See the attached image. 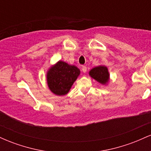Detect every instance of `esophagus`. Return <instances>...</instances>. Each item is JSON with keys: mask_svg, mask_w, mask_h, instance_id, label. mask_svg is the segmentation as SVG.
Instances as JSON below:
<instances>
[{"mask_svg": "<svg viewBox=\"0 0 151 151\" xmlns=\"http://www.w3.org/2000/svg\"><path fill=\"white\" fill-rule=\"evenodd\" d=\"M81 70H82V72H84V73H85V72H86V70H87V69H86V66H82V68H81Z\"/></svg>", "mask_w": 151, "mask_h": 151, "instance_id": "34e87169", "label": "esophagus"}]
</instances>
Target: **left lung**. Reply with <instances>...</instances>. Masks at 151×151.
<instances>
[{"instance_id": "left-lung-1", "label": "left lung", "mask_w": 151, "mask_h": 151, "mask_svg": "<svg viewBox=\"0 0 151 151\" xmlns=\"http://www.w3.org/2000/svg\"><path fill=\"white\" fill-rule=\"evenodd\" d=\"M89 75L102 84H106L109 80L108 69L105 66H99L91 69L89 72Z\"/></svg>"}]
</instances>
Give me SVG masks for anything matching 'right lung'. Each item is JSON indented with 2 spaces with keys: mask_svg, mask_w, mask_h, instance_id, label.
Wrapping results in <instances>:
<instances>
[{
  "mask_svg": "<svg viewBox=\"0 0 151 151\" xmlns=\"http://www.w3.org/2000/svg\"><path fill=\"white\" fill-rule=\"evenodd\" d=\"M79 74L80 71L74 65L59 61L47 73L48 86L55 94L59 96L67 94Z\"/></svg>",
  "mask_w": 151,
  "mask_h": 151,
  "instance_id": "obj_1",
  "label": "right lung"
}]
</instances>
